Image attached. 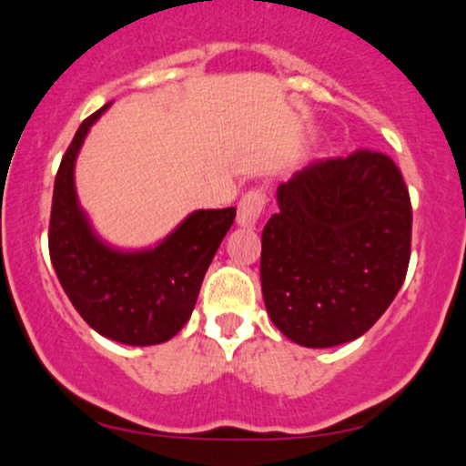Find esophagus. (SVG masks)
I'll return each mask as SVG.
<instances>
[{"instance_id": "34e87169", "label": "esophagus", "mask_w": 466, "mask_h": 466, "mask_svg": "<svg viewBox=\"0 0 466 466\" xmlns=\"http://www.w3.org/2000/svg\"><path fill=\"white\" fill-rule=\"evenodd\" d=\"M263 207H266V192L261 187L250 189L246 192L242 200L238 205V224L244 228H252L263 214Z\"/></svg>"}]
</instances>
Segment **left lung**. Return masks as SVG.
<instances>
[{
    "instance_id": "8db88e82",
    "label": "left lung",
    "mask_w": 466,
    "mask_h": 466,
    "mask_svg": "<svg viewBox=\"0 0 466 466\" xmlns=\"http://www.w3.org/2000/svg\"><path fill=\"white\" fill-rule=\"evenodd\" d=\"M261 235L269 319L304 348L354 341L398 296L410 261L409 187L389 155L318 159L277 189Z\"/></svg>"
}]
</instances>
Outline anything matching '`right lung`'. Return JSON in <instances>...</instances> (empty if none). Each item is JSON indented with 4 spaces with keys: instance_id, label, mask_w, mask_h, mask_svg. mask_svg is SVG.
Here are the masks:
<instances>
[{
    "instance_id": "obj_1",
    "label": "right lung",
    "mask_w": 466,
    "mask_h": 466,
    "mask_svg": "<svg viewBox=\"0 0 466 466\" xmlns=\"http://www.w3.org/2000/svg\"><path fill=\"white\" fill-rule=\"evenodd\" d=\"M112 103L79 125L54 183L49 255L62 289L86 324L125 346H155L179 332L205 272L235 220V207L192 211L159 244L120 250L95 233L75 192V159Z\"/></svg>"
}]
</instances>
